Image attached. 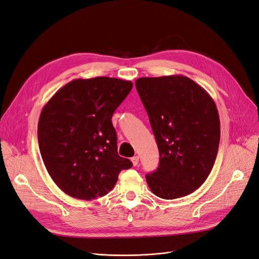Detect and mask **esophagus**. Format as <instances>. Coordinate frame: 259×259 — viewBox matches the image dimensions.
<instances>
[{
  "instance_id": "esophagus-1",
  "label": "esophagus",
  "mask_w": 259,
  "mask_h": 259,
  "mask_svg": "<svg viewBox=\"0 0 259 259\" xmlns=\"http://www.w3.org/2000/svg\"><path fill=\"white\" fill-rule=\"evenodd\" d=\"M131 161H132V163H133V165H135V166H137V165L139 164V157H138V156H135V157H132V158H131Z\"/></svg>"
}]
</instances>
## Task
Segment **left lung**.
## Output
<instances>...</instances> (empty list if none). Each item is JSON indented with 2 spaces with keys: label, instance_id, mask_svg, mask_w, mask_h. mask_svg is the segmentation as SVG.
<instances>
[{
  "label": "left lung",
  "instance_id": "obj_1",
  "mask_svg": "<svg viewBox=\"0 0 259 259\" xmlns=\"http://www.w3.org/2000/svg\"><path fill=\"white\" fill-rule=\"evenodd\" d=\"M156 138L160 163L146 175L151 192L164 199L194 192L211 171L220 143V118L210 95L185 75L136 81Z\"/></svg>",
  "mask_w": 259,
  "mask_h": 259
}]
</instances>
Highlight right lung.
Returning <instances> with one entry per match:
<instances>
[{
	"mask_svg": "<svg viewBox=\"0 0 259 259\" xmlns=\"http://www.w3.org/2000/svg\"><path fill=\"white\" fill-rule=\"evenodd\" d=\"M131 81L97 76L75 79L48 101L38 120V144L50 177L64 193L92 200L107 195L122 169L132 166L117 152L114 111Z\"/></svg>",
	"mask_w": 259,
	"mask_h": 259,
	"instance_id": "right-lung-1",
	"label": "right lung"
}]
</instances>
